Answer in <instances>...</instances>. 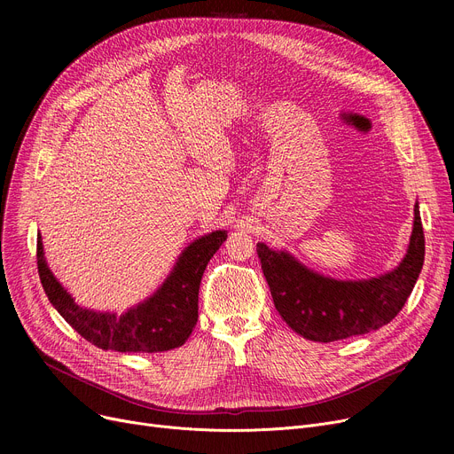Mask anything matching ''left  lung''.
Listing matches in <instances>:
<instances>
[{"mask_svg":"<svg viewBox=\"0 0 454 454\" xmlns=\"http://www.w3.org/2000/svg\"><path fill=\"white\" fill-rule=\"evenodd\" d=\"M261 269L281 318L307 340L335 342L392 322L411 296L425 259L419 206L399 265L368 279H335L307 269L287 250L257 243Z\"/></svg>","mask_w":454,"mask_h":454,"instance_id":"left-lung-1","label":"left lung"}]
</instances>
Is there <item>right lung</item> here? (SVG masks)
I'll use <instances>...</instances> for the list:
<instances>
[{
	"label": "right lung",
	"mask_w": 454,
	"mask_h": 454,
	"mask_svg": "<svg viewBox=\"0 0 454 454\" xmlns=\"http://www.w3.org/2000/svg\"><path fill=\"white\" fill-rule=\"evenodd\" d=\"M226 237V230H215L189 243L158 291L121 315L93 311L75 303L47 267L40 233L36 237L38 274L51 305L93 346L121 353L167 351L180 348L197 325L200 279Z\"/></svg>",
	"instance_id": "add662e5"
}]
</instances>
